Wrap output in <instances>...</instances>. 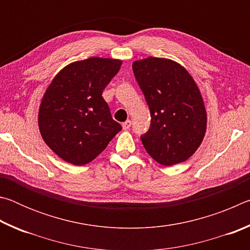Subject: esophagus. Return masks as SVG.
Segmentation results:
<instances>
[{
  "label": "esophagus",
  "instance_id": "esophagus-1",
  "mask_svg": "<svg viewBox=\"0 0 250 250\" xmlns=\"http://www.w3.org/2000/svg\"><path fill=\"white\" fill-rule=\"evenodd\" d=\"M131 126V121L130 120H126L125 121L124 124H122V128H124V130H128Z\"/></svg>",
  "mask_w": 250,
  "mask_h": 250
}]
</instances>
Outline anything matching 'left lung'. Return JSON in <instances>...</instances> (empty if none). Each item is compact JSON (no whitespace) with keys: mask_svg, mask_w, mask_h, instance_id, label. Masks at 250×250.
I'll list each match as a JSON object with an SVG mask.
<instances>
[{"mask_svg":"<svg viewBox=\"0 0 250 250\" xmlns=\"http://www.w3.org/2000/svg\"><path fill=\"white\" fill-rule=\"evenodd\" d=\"M132 69L151 112L150 129L141 137L146 152L166 167L184 162L206 132L200 88L185 67L172 59L150 56L133 62Z\"/></svg>","mask_w":250,"mask_h":250,"instance_id":"left-lung-1","label":"left lung"}]
</instances>
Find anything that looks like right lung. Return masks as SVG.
Masks as SVG:
<instances>
[{
	"mask_svg": "<svg viewBox=\"0 0 250 250\" xmlns=\"http://www.w3.org/2000/svg\"><path fill=\"white\" fill-rule=\"evenodd\" d=\"M121 65L120 59L101 57L70 62L46 89L39 110L40 132L66 162H91L122 129L103 98L104 89Z\"/></svg>",
	"mask_w": 250,
	"mask_h": 250,
	"instance_id": "right-lung-1",
	"label": "right lung"
}]
</instances>
